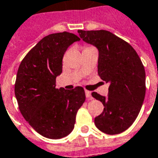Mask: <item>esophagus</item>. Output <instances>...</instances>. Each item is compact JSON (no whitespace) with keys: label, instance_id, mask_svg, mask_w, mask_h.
Here are the masks:
<instances>
[{"label":"esophagus","instance_id":"esophagus-1","mask_svg":"<svg viewBox=\"0 0 158 158\" xmlns=\"http://www.w3.org/2000/svg\"><path fill=\"white\" fill-rule=\"evenodd\" d=\"M85 96H86V98H88V99H91V92L89 91V90H85Z\"/></svg>","mask_w":158,"mask_h":158}]
</instances>
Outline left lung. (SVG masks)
Returning <instances> with one entry per match:
<instances>
[{
    "label": "left lung",
    "instance_id": "obj_1",
    "mask_svg": "<svg viewBox=\"0 0 158 158\" xmlns=\"http://www.w3.org/2000/svg\"><path fill=\"white\" fill-rule=\"evenodd\" d=\"M79 37L96 46L98 74L109 84L108 96L92 92L104 110L95 118L97 129L107 135L125 131L135 122L146 95V72L137 52L129 43L106 30H79Z\"/></svg>",
    "mask_w": 158,
    "mask_h": 158
}]
</instances>
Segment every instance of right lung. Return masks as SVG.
I'll list each match as a JSON object with an SVG mask.
<instances>
[{
  "label": "right lung",
  "mask_w": 158,
  "mask_h": 158,
  "mask_svg": "<svg viewBox=\"0 0 158 158\" xmlns=\"http://www.w3.org/2000/svg\"><path fill=\"white\" fill-rule=\"evenodd\" d=\"M79 40L69 32L45 36L28 52L18 70L15 96L19 110L36 132L49 139H61L72 132L77 112L85 101L81 86L72 90L56 88L63 55Z\"/></svg>",
  "instance_id": "right-lung-1"
}]
</instances>
